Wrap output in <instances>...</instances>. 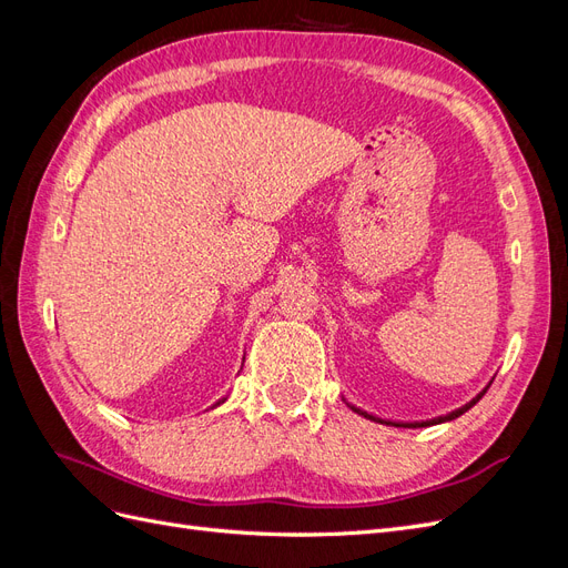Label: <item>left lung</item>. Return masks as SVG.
Masks as SVG:
<instances>
[{
  "label": "left lung",
  "instance_id": "8db88e82",
  "mask_svg": "<svg viewBox=\"0 0 568 568\" xmlns=\"http://www.w3.org/2000/svg\"><path fill=\"white\" fill-rule=\"evenodd\" d=\"M490 386V384H488ZM488 386L480 390L478 395H474V398L467 403V405H462V407H457V409H453V412H448V415H440V417H434V419H424V422H395V419H382V417H376V415H372V412H367V409H363V407H357V405H351V403H346L355 415H359V417H365V419H369V422H376V424H386V426H398V428H424V426H436V424H445V422H453V419H457L459 415H464V412L467 409H471L480 398H484L486 395V390H488Z\"/></svg>",
  "mask_w": 568,
  "mask_h": 568
}]
</instances>
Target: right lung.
<instances>
[{
    "label": "right lung",
    "mask_w": 568,
    "mask_h": 568,
    "mask_svg": "<svg viewBox=\"0 0 568 568\" xmlns=\"http://www.w3.org/2000/svg\"><path fill=\"white\" fill-rule=\"evenodd\" d=\"M242 365H244V363H242ZM225 400H227V398H222V400H217V403H215V405H213V407H217V405H222V403H225Z\"/></svg>",
    "instance_id": "obj_1"
}]
</instances>
